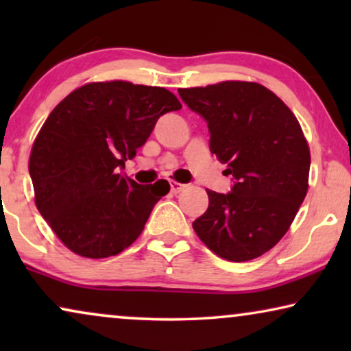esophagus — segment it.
<instances>
[{
    "instance_id": "esophagus-1",
    "label": "esophagus",
    "mask_w": 351,
    "mask_h": 351,
    "mask_svg": "<svg viewBox=\"0 0 351 351\" xmlns=\"http://www.w3.org/2000/svg\"><path fill=\"white\" fill-rule=\"evenodd\" d=\"M185 186H186V185H184V184H179V182H174V180L171 182V191H172V193H174V195L180 193V191L184 190Z\"/></svg>"
}]
</instances>
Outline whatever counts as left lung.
Listing matches in <instances>:
<instances>
[{"label": "left lung", "instance_id": "8db88e82", "mask_svg": "<svg viewBox=\"0 0 351 351\" xmlns=\"http://www.w3.org/2000/svg\"><path fill=\"white\" fill-rule=\"evenodd\" d=\"M208 123L209 148L227 165L232 191L208 190V210L193 222L219 257H261L289 230L308 190L310 150L294 113L262 84L223 81L179 89Z\"/></svg>", "mask_w": 351, "mask_h": 351}]
</instances>
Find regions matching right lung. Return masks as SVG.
Segmentation results:
<instances>
[{"label": "right lung", "instance_id": "right-lung-1", "mask_svg": "<svg viewBox=\"0 0 351 351\" xmlns=\"http://www.w3.org/2000/svg\"><path fill=\"white\" fill-rule=\"evenodd\" d=\"M182 105L165 88L89 83L66 95L43 124L28 171L36 208L70 251L117 256L138 238L167 180L138 185L119 171L158 118Z\"/></svg>", "mask_w": 351, "mask_h": 351}]
</instances>
